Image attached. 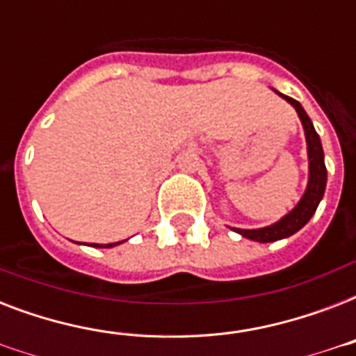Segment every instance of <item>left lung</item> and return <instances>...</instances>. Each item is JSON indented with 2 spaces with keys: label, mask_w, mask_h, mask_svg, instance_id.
Wrapping results in <instances>:
<instances>
[{
  "label": "left lung",
  "mask_w": 356,
  "mask_h": 356,
  "mask_svg": "<svg viewBox=\"0 0 356 356\" xmlns=\"http://www.w3.org/2000/svg\"><path fill=\"white\" fill-rule=\"evenodd\" d=\"M277 92V90H275ZM282 99H286L298 113L299 120L303 123L305 129V140H307V155H309V183L305 188V194L298 201V205L293 207L292 211L284 214L279 222L271 223L268 227L260 229H238L231 227L234 233L242 234V236L254 240V242L266 243V242H277L282 238H288L296 234L299 229H303L309 220L314 216L316 209L320 205L321 197L325 194L327 184V168H325V155H323V147H321V140L316 133L314 125L310 122L309 114L305 113L301 103L292 99V97L284 96L281 92H277Z\"/></svg>",
  "instance_id": "8db88e82"
}]
</instances>
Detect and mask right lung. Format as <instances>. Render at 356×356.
Listing matches in <instances>:
<instances>
[{"label": "right lung", "mask_w": 356, "mask_h": 356, "mask_svg": "<svg viewBox=\"0 0 356 356\" xmlns=\"http://www.w3.org/2000/svg\"><path fill=\"white\" fill-rule=\"evenodd\" d=\"M122 242H114V243H85V245H90V248H114V245H120Z\"/></svg>", "instance_id": "right-lung-1"}]
</instances>
